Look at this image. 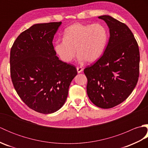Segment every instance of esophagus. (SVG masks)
<instances>
[{
    "mask_svg": "<svg viewBox=\"0 0 148 148\" xmlns=\"http://www.w3.org/2000/svg\"><path fill=\"white\" fill-rule=\"evenodd\" d=\"M83 71V69L81 67H77V71L78 73H81V72H82Z\"/></svg>",
    "mask_w": 148,
    "mask_h": 148,
    "instance_id": "34e87169",
    "label": "esophagus"
}]
</instances>
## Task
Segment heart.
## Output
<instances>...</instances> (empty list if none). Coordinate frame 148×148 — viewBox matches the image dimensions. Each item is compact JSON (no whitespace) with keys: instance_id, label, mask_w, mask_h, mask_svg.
Wrapping results in <instances>:
<instances>
[{"instance_id":"heart-1","label":"heart","mask_w":148,"mask_h":148,"mask_svg":"<svg viewBox=\"0 0 148 148\" xmlns=\"http://www.w3.org/2000/svg\"><path fill=\"white\" fill-rule=\"evenodd\" d=\"M108 39V30L103 24L77 23L65 30L64 39L56 40L54 48L65 62L74 58L76 50L79 60L93 63L102 56Z\"/></svg>"}]
</instances>
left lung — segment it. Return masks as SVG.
I'll return each instance as SVG.
<instances>
[{"instance_id":"1","label":"left lung","mask_w":148,"mask_h":148,"mask_svg":"<svg viewBox=\"0 0 148 148\" xmlns=\"http://www.w3.org/2000/svg\"><path fill=\"white\" fill-rule=\"evenodd\" d=\"M109 29L110 37L101 58L84 69L87 94L94 104L109 109L126 100L136 87L139 74V49L125 23L109 15L99 16Z\"/></svg>"}]
</instances>
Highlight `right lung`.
I'll return each mask as SVG.
<instances>
[{"label":"right lung","instance_id":"right-lung-1","mask_svg":"<svg viewBox=\"0 0 148 148\" xmlns=\"http://www.w3.org/2000/svg\"><path fill=\"white\" fill-rule=\"evenodd\" d=\"M62 22L37 23L20 34L10 53L11 77L18 95L42 114L60 109L77 75L74 65L60 60L53 39Z\"/></svg>","mask_w":148,"mask_h":148}]
</instances>
